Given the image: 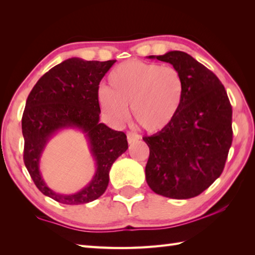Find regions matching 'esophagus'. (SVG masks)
<instances>
[{
  "label": "esophagus",
  "mask_w": 255,
  "mask_h": 255,
  "mask_svg": "<svg viewBox=\"0 0 255 255\" xmlns=\"http://www.w3.org/2000/svg\"><path fill=\"white\" fill-rule=\"evenodd\" d=\"M127 136H128V144H132V143L136 142V140L139 139V135L135 134L133 132H128L127 133Z\"/></svg>",
  "instance_id": "1"
}]
</instances>
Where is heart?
Wrapping results in <instances>:
<instances>
[{
  "label": "heart",
  "instance_id": "obj_1",
  "mask_svg": "<svg viewBox=\"0 0 255 255\" xmlns=\"http://www.w3.org/2000/svg\"><path fill=\"white\" fill-rule=\"evenodd\" d=\"M108 88L98 90V103L109 119L122 123L127 107L134 120L147 132L157 133L173 123L184 97V82L171 66L128 60L108 76Z\"/></svg>",
  "mask_w": 255,
  "mask_h": 255
}]
</instances>
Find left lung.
<instances>
[{"instance_id":"obj_1","label":"left lung","mask_w":255,"mask_h":255,"mask_svg":"<svg viewBox=\"0 0 255 255\" xmlns=\"http://www.w3.org/2000/svg\"><path fill=\"white\" fill-rule=\"evenodd\" d=\"M183 77L184 97L170 127L143 139L149 147L146 181L155 193L175 200L197 196L222 174L233 143V108L224 85L182 51L149 55Z\"/></svg>"}]
</instances>
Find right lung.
<instances>
[{
  "instance_id": "1",
  "label": "right lung",
  "mask_w": 255,
  "mask_h": 255,
  "mask_svg": "<svg viewBox=\"0 0 255 255\" xmlns=\"http://www.w3.org/2000/svg\"><path fill=\"white\" fill-rule=\"evenodd\" d=\"M115 62L67 59L47 72L27 98L21 119L25 166L39 191L61 204H86L103 195L109 183L111 166L128 149L126 134L99 122V83ZM70 128L84 134L96 171L82 190L62 195L44 182L40 160L49 139Z\"/></svg>"
}]
</instances>
